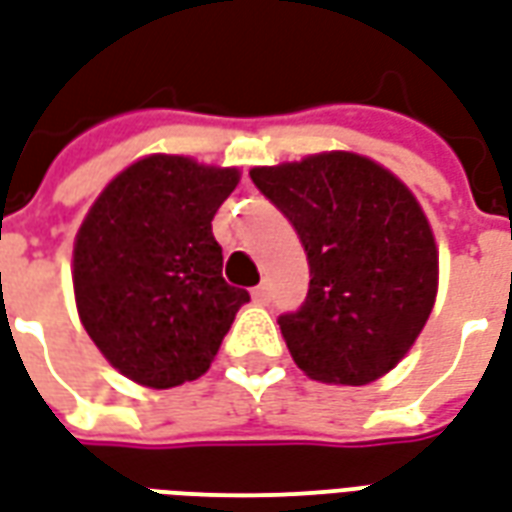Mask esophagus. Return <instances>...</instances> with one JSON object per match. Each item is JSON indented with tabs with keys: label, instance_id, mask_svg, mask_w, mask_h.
<instances>
[{
	"label": "esophagus",
	"instance_id": "obj_1",
	"mask_svg": "<svg viewBox=\"0 0 512 512\" xmlns=\"http://www.w3.org/2000/svg\"><path fill=\"white\" fill-rule=\"evenodd\" d=\"M270 300H272V292L267 283H261V286H256V289H253V302H256V305H267Z\"/></svg>",
	"mask_w": 512,
	"mask_h": 512
}]
</instances>
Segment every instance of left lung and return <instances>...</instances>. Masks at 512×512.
Returning a JSON list of instances; mask_svg holds the SVG:
<instances>
[{
    "mask_svg": "<svg viewBox=\"0 0 512 512\" xmlns=\"http://www.w3.org/2000/svg\"><path fill=\"white\" fill-rule=\"evenodd\" d=\"M308 253V297L278 324L297 368L327 384L393 371L428 322L439 253L401 179L354 152L251 169Z\"/></svg>",
    "mask_w": 512,
    "mask_h": 512,
    "instance_id": "1",
    "label": "left lung"
}]
</instances>
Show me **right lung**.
Here are the masks:
<instances>
[{"label":"right lung","mask_w":512,"mask_h":512,"mask_svg":"<svg viewBox=\"0 0 512 512\" xmlns=\"http://www.w3.org/2000/svg\"><path fill=\"white\" fill-rule=\"evenodd\" d=\"M240 171L149 155L92 204L73 248L81 324L103 357L155 390L193 382L215 360L251 294L223 281L212 218Z\"/></svg>","instance_id":"obj_1"}]
</instances>
